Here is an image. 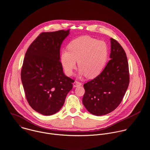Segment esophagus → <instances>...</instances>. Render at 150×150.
<instances>
[{"instance_id": "34e87169", "label": "esophagus", "mask_w": 150, "mask_h": 150, "mask_svg": "<svg viewBox=\"0 0 150 150\" xmlns=\"http://www.w3.org/2000/svg\"><path fill=\"white\" fill-rule=\"evenodd\" d=\"M81 85H82V83L80 82H78V81H75L74 83H73L74 87H78V86H81Z\"/></svg>"}]
</instances>
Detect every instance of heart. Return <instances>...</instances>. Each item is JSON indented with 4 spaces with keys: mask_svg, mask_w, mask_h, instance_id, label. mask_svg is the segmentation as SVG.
Returning <instances> with one entry per match:
<instances>
[{
    "mask_svg": "<svg viewBox=\"0 0 150 150\" xmlns=\"http://www.w3.org/2000/svg\"><path fill=\"white\" fill-rule=\"evenodd\" d=\"M67 50H63L60 55L61 65L65 74L71 76L76 67V61L81 75L94 78L105 68L109 55L107 44L103 40L88 36L76 38L69 42Z\"/></svg>",
    "mask_w": 150,
    "mask_h": 150,
    "instance_id": "b5f03b06",
    "label": "heart"
}]
</instances>
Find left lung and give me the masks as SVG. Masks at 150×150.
I'll return each mask as SVG.
<instances>
[{
	"mask_svg": "<svg viewBox=\"0 0 150 150\" xmlns=\"http://www.w3.org/2000/svg\"><path fill=\"white\" fill-rule=\"evenodd\" d=\"M110 40L111 59L100 74L83 85V104L96 116L106 115L118 107L129 82L126 54L116 40Z\"/></svg>",
	"mask_w": 150,
	"mask_h": 150,
	"instance_id": "left-lung-1",
	"label": "left lung"
}]
</instances>
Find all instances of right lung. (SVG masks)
I'll return each instance as SVG.
<instances>
[{"label":"right lung","mask_w":150,"mask_h":150,"mask_svg":"<svg viewBox=\"0 0 150 150\" xmlns=\"http://www.w3.org/2000/svg\"><path fill=\"white\" fill-rule=\"evenodd\" d=\"M70 29L41 33L26 52L21 79L29 105L36 112L51 115L64 104L73 79L63 72L60 47Z\"/></svg>","instance_id":"add662e5"}]
</instances>
